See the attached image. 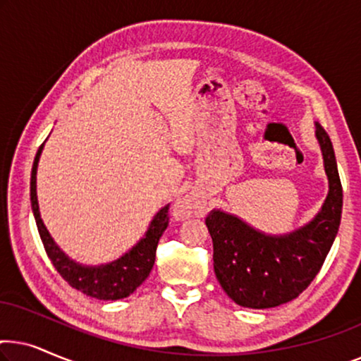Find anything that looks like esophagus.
Here are the masks:
<instances>
[{
	"label": "esophagus",
	"instance_id": "34e87169",
	"mask_svg": "<svg viewBox=\"0 0 361 361\" xmlns=\"http://www.w3.org/2000/svg\"><path fill=\"white\" fill-rule=\"evenodd\" d=\"M200 204L199 202H197L194 197H182V199H179L176 202V205H174V210H176V214L179 215V216H182V219H189V216H192V215H197L200 212Z\"/></svg>",
	"mask_w": 361,
	"mask_h": 361
}]
</instances>
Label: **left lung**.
<instances>
[{"instance_id":"1","label":"left lung","mask_w":361,"mask_h":361,"mask_svg":"<svg viewBox=\"0 0 361 361\" xmlns=\"http://www.w3.org/2000/svg\"><path fill=\"white\" fill-rule=\"evenodd\" d=\"M329 194L309 224L284 235L264 233L240 216L214 209L205 219L221 289L241 307L269 309L298 298L322 268L342 219L343 192L332 141L315 123Z\"/></svg>"}]
</instances>
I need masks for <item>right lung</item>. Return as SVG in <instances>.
Returning a JSON list of instances; mask_svg holds the SVG:
<instances>
[{"label": "right lung", "instance_id": "add662e5", "mask_svg": "<svg viewBox=\"0 0 361 361\" xmlns=\"http://www.w3.org/2000/svg\"><path fill=\"white\" fill-rule=\"evenodd\" d=\"M44 145L39 147L36 157H34L32 172H31V207L36 225L41 235L42 245L46 248L49 259L52 261L54 268L57 273L67 281L72 288H75L80 293L90 295V298L100 300H118L125 299L128 295L135 293L140 286L145 283V279L149 276L152 266L156 259V248L159 243V238L164 233V230L169 225V204L154 215L147 226L146 233L130 251L120 258L111 261V263L100 266H87L77 263L75 259L68 258L63 251L59 248V245L49 233V230L44 225L39 212L37 202V164L41 159Z\"/></svg>", "mask_w": 361, "mask_h": 361}]
</instances>
